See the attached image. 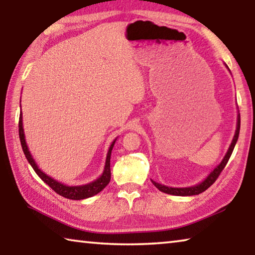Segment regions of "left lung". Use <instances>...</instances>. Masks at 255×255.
I'll use <instances>...</instances> for the list:
<instances>
[{
  "label": "left lung",
  "mask_w": 255,
  "mask_h": 255,
  "mask_svg": "<svg viewBox=\"0 0 255 255\" xmlns=\"http://www.w3.org/2000/svg\"><path fill=\"white\" fill-rule=\"evenodd\" d=\"M240 127H241V116L239 114V116H237V125H236L235 135H234V138H233L232 144L230 145V148H228L226 155L224 156L221 164H219L217 167H215L214 171H211V173L199 184L193 185V187H188V188H171V187H166V185L159 184L152 180L153 184L159 190V191H162L164 193H169V195H173V196H183V197L184 196H195V195H199V193L206 191V190L208 189L216 180H217L219 174H221L222 171L224 170V167L226 166L228 159H230L231 155L233 153V149H234V147H235L236 141H237V139H239Z\"/></svg>",
  "instance_id": "obj_1"
}]
</instances>
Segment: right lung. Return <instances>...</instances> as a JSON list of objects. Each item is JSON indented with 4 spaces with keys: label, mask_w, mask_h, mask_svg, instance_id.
<instances>
[{
    "label": "right lung",
    "mask_w": 255,
    "mask_h": 255,
    "mask_svg": "<svg viewBox=\"0 0 255 255\" xmlns=\"http://www.w3.org/2000/svg\"><path fill=\"white\" fill-rule=\"evenodd\" d=\"M19 137H20V141H21V146H22L23 153L25 155V157H27L28 162L30 163V165L32 166V169L38 174V176H39V178L44 181L46 184H48L56 193H58L59 196L67 198V199H72V200L86 199V198L96 196L97 193L102 191V190L107 187L108 183L110 182V179H111L110 156H111V150H112V148H114V145L116 143V139L112 141V144L109 147V150H108L105 170H103V173L101 174L100 178H98L96 181H92V182H90L88 184L70 187V185L60 183L57 180H55L51 178V176L47 175L39 169V167H38L36 162H34L33 157L31 156V154H30V152H29L27 141H25L24 132H23V125H22V114H21V112H20V118H19Z\"/></svg>",
    "instance_id": "obj_1"
}]
</instances>
